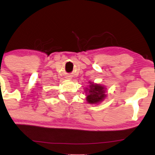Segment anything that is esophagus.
<instances>
[{
    "label": "esophagus",
    "mask_w": 155,
    "mask_h": 155,
    "mask_svg": "<svg viewBox=\"0 0 155 155\" xmlns=\"http://www.w3.org/2000/svg\"><path fill=\"white\" fill-rule=\"evenodd\" d=\"M67 79H71V77H67Z\"/></svg>",
    "instance_id": "esophagus-1"
}]
</instances>
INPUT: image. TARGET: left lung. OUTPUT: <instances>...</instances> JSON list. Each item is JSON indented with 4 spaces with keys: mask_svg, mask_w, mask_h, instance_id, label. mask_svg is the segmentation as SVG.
<instances>
[{
    "mask_svg": "<svg viewBox=\"0 0 155 155\" xmlns=\"http://www.w3.org/2000/svg\"><path fill=\"white\" fill-rule=\"evenodd\" d=\"M88 87L84 89L86 100L90 104H98L106 97V87L104 85L89 81Z\"/></svg>",
    "mask_w": 155,
    "mask_h": 155,
    "instance_id": "left-lung-1",
    "label": "left lung"
}]
</instances>
